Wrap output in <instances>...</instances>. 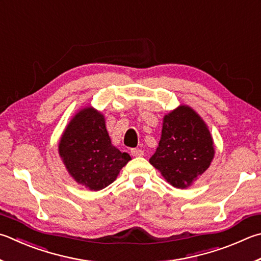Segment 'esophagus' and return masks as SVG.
I'll return each mask as SVG.
<instances>
[{
    "label": "esophagus",
    "mask_w": 261,
    "mask_h": 261,
    "mask_svg": "<svg viewBox=\"0 0 261 261\" xmlns=\"http://www.w3.org/2000/svg\"><path fill=\"white\" fill-rule=\"evenodd\" d=\"M131 155L135 156V158H140V156L144 155V150L140 148H132L131 149Z\"/></svg>",
    "instance_id": "34e87169"
}]
</instances>
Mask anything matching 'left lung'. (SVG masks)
<instances>
[{"instance_id": "left-lung-1", "label": "left lung", "mask_w": 261, "mask_h": 261, "mask_svg": "<svg viewBox=\"0 0 261 261\" xmlns=\"http://www.w3.org/2000/svg\"><path fill=\"white\" fill-rule=\"evenodd\" d=\"M213 156V140L204 121L181 105L164 116L162 136L149 163L173 187L186 188L205 172Z\"/></svg>"}]
</instances>
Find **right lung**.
<instances>
[{"label":"right lung","mask_w":261,"mask_h":261,"mask_svg":"<svg viewBox=\"0 0 261 261\" xmlns=\"http://www.w3.org/2000/svg\"><path fill=\"white\" fill-rule=\"evenodd\" d=\"M59 155L75 181L91 191L111 185L131 160L112 145L105 117L92 107L83 108L68 123L60 138Z\"/></svg>","instance_id":"add662e5"}]
</instances>
